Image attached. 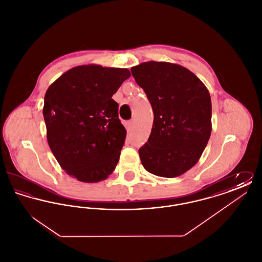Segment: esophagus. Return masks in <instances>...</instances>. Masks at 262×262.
Listing matches in <instances>:
<instances>
[{"instance_id": "esophagus-1", "label": "esophagus", "mask_w": 262, "mask_h": 262, "mask_svg": "<svg viewBox=\"0 0 262 262\" xmlns=\"http://www.w3.org/2000/svg\"><path fill=\"white\" fill-rule=\"evenodd\" d=\"M135 125H136L135 120H130V121L128 122V126H129V128H134V127H135Z\"/></svg>"}]
</instances>
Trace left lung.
Instances as JSON below:
<instances>
[{
    "mask_svg": "<svg viewBox=\"0 0 262 262\" xmlns=\"http://www.w3.org/2000/svg\"><path fill=\"white\" fill-rule=\"evenodd\" d=\"M130 71L154 114L148 141L138 150L141 164L159 177L185 174L199 162L211 135L208 89L178 63L149 61Z\"/></svg>",
    "mask_w": 262,
    "mask_h": 262,
    "instance_id": "obj_1",
    "label": "left lung"
}]
</instances>
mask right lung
<instances>
[{"mask_svg": "<svg viewBox=\"0 0 262 262\" xmlns=\"http://www.w3.org/2000/svg\"><path fill=\"white\" fill-rule=\"evenodd\" d=\"M127 69L77 66L56 79L44 97L47 141L62 170L83 183L106 180L119 162L126 130L112 96Z\"/></svg>", "mask_w": 262, "mask_h": 262, "instance_id": "add662e5", "label": "right lung"}]
</instances>
